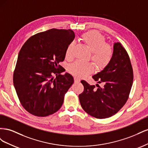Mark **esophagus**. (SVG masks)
<instances>
[{"label": "esophagus", "mask_w": 148, "mask_h": 148, "mask_svg": "<svg viewBox=\"0 0 148 148\" xmlns=\"http://www.w3.org/2000/svg\"><path fill=\"white\" fill-rule=\"evenodd\" d=\"M74 82H75V83H78L80 82V79H79V78H77V77H75V78H74Z\"/></svg>", "instance_id": "esophagus-1"}]
</instances>
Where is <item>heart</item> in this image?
I'll list each match as a JSON object with an SVG mask.
<instances>
[{
  "label": "heart",
  "instance_id": "obj_1",
  "mask_svg": "<svg viewBox=\"0 0 148 148\" xmlns=\"http://www.w3.org/2000/svg\"><path fill=\"white\" fill-rule=\"evenodd\" d=\"M82 40L91 52V60L98 70H102L109 64L113 56V49L106 42V39L96 31H89L82 36ZM74 48V43L71 42L65 51V57L71 59ZM70 72L75 77H84L95 71V66L91 63H83L77 61L69 67Z\"/></svg>",
  "mask_w": 148,
  "mask_h": 148
}]
</instances>
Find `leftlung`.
<instances>
[{"instance_id": "obj_1", "label": "left lung", "mask_w": 148, "mask_h": 148, "mask_svg": "<svg viewBox=\"0 0 148 148\" xmlns=\"http://www.w3.org/2000/svg\"><path fill=\"white\" fill-rule=\"evenodd\" d=\"M97 84L90 85L84 80L83 92L79 95L83 110L97 119L111 117L122 108L128 99L133 84V72L127 52L120 42L114 44L113 56L109 64L92 76Z\"/></svg>"}]
</instances>
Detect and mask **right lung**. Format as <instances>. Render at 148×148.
<instances>
[{
    "mask_svg": "<svg viewBox=\"0 0 148 148\" xmlns=\"http://www.w3.org/2000/svg\"><path fill=\"white\" fill-rule=\"evenodd\" d=\"M71 29H51L30 37L21 48L13 73V85L25 109L37 117L59 110L74 80L59 65L73 41ZM56 74V78L52 76Z\"/></svg>",
    "mask_w": 148,
    "mask_h": 148,
    "instance_id": "obj_1",
    "label": "right lung"
}]
</instances>
